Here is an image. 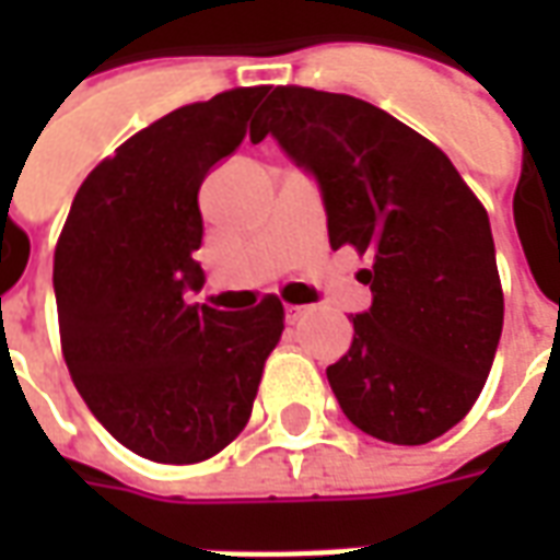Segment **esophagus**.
Segmentation results:
<instances>
[{
  "instance_id": "1",
  "label": "esophagus",
  "mask_w": 560,
  "mask_h": 560,
  "mask_svg": "<svg viewBox=\"0 0 560 560\" xmlns=\"http://www.w3.org/2000/svg\"><path fill=\"white\" fill-rule=\"evenodd\" d=\"M308 315V305H288V324H296Z\"/></svg>"
}]
</instances>
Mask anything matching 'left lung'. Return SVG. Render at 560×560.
<instances>
[{
    "label": "left lung",
    "instance_id": "1",
    "mask_svg": "<svg viewBox=\"0 0 560 560\" xmlns=\"http://www.w3.org/2000/svg\"><path fill=\"white\" fill-rule=\"evenodd\" d=\"M315 176L329 245L372 267V305L327 381L345 417L387 444H429L480 396L504 327L489 215L453 161L375 104L276 86L252 140Z\"/></svg>",
    "mask_w": 560,
    "mask_h": 560
}]
</instances>
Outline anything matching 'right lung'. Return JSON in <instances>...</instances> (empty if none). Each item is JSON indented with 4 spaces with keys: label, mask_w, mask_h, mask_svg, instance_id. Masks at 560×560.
<instances>
[{
    "label": "right lung",
    "mask_w": 560,
    "mask_h": 560,
    "mask_svg": "<svg viewBox=\"0 0 560 560\" xmlns=\"http://www.w3.org/2000/svg\"><path fill=\"white\" fill-rule=\"evenodd\" d=\"M267 86L185 104L83 179L54 255L59 336L74 387L116 441L191 465L243 432L284 308L191 305L203 288L197 191L243 143Z\"/></svg>",
    "instance_id": "1"
}]
</instances>
